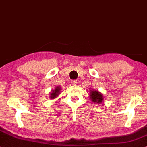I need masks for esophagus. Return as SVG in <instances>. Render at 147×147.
<instances>
[{
  "mask_svg": "<svg viewBox=\"0 0 147 147\" xmlns=\"http://www.w3.org/2000/svg\"><path fill=\"white\" fill-rule=\"evenodd\" d=\"M71 84L75 85H77V80H72L71 81Z\"/></svg>",
  "mask_w": 147,
  "mask_h": 147,
  "instance_id": "34e87169",
  "label": "esophagus"
}]
</instances>
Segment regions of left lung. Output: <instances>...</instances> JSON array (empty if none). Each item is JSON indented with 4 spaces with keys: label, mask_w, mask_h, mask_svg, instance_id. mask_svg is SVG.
Listing matches in <instances>:
<instances>
[{
    "label": "left lung",
    "mask_w": 147,
    "mask_h": 147,
    "mask_svg": "<svg viewBox=\"0 0 147 147\" xmlns=\"http://www.w3.org/2000/svg\"><path fill=\"white\" fill-rule=\"evenodd\" d=\"M90 97L93 102L94 103H101L102 102L104 98L102 94L97 90H92L90 91Z\"/></svg>",
    "instance_id": "8db88e82"
}]
</instances>
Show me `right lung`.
Here are the masks:
<instances>
[{"label":"right lung","mask_w":147,"mask_h":147,"mask_svg":"<svg viewBox=\"0 0 147 147\" xmlns=\"http://www.w3.org/2000/svg\"><path fill=\"white\" fill-rule=\"evenodd\" d=\"M60 90H61V87L60 86H57L55 87L54 90H52L51 94H50L49 98H51V99H54L55 98H56L57 96H58L59 93L60 92Z\"/></svg>","instance_id":"right-lung-1"}]
</instances>
